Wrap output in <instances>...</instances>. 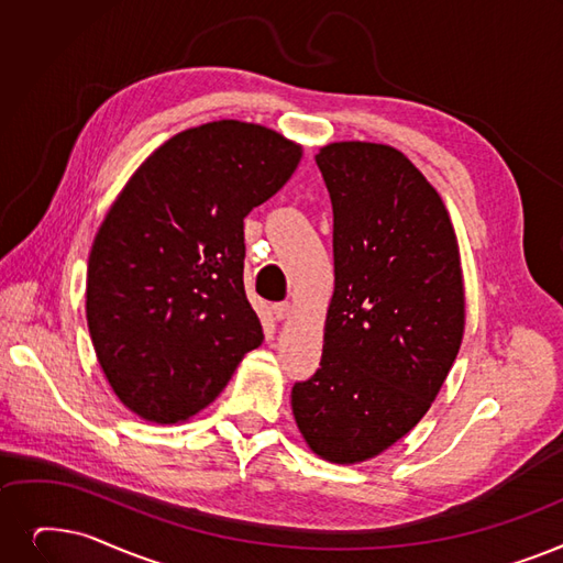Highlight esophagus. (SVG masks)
I'll list each match as a JSON object with an SVG mask.
<instances>
[{"label": "esophagus", "mask_w": 563, "mask_h": 563, "mask_svg": "<svg viewBox=\"0 0 563 563\" xmlns=\"http://www.w3.org/2000/svg\"><path fill=\"white\" fill-rule=\"evenodd\" d=\"M289 312H291V306H289L287 301H283V303H274V314H276V320H278V322L287 320Z\"/></svg>", "instance_id": "obj_1"}]
</instances>
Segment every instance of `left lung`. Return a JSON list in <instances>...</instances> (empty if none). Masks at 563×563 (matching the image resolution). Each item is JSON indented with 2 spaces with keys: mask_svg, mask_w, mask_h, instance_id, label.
Here are the masks:
<instances>
[{
  "mask_svg": "<svg viewBox=\"0 0 563 563\" xmlns=\"http://www.w3.org/2000/svg\"><path fill=\"white\" fill-rule=\"evenodd\" d=\"M333 205L335 289L317 373L291 386L308 446L354 464L396 444L437 398L464 331L457 241L437 190L394 146L314 156Z\"/></svg>",
  "mask_w": 563,
  "mask_h": 563,
  "instance_id": "left-lung-1",
  "label": "left lung"
}]
</instances>
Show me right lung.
<instances>
[{
    "label": "right lung",
    "mask_w": 563,
    "mask_h": 563,
    "mask_svg": "<svg viewBox=\"0 0 563 563\" xmlns=\"http://www.w3.org/2000/svg\"><path fill=\"white\" fill-rule=\"evenodd\" d=\"M301 146L223 119L175 135L110 207L87 266V324L119 400L186 421L262 345L243 289V218L295 175Z\"/></svg>",
    "instance_id": "right-lung-1"
}]
</instances>
